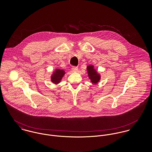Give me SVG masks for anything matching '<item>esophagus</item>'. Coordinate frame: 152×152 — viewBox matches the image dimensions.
Segmentation results:
<instances>
[{"label": "esophagus", "instance_id": "obj_1", "mask_svg": "<svg viewBox=\"0 0 152 152\" xmlns=\"http://www.w3.org/2000/svg\"><path fill=\"white\" fill-rule=\"evenodd\" d=\"M78 68L77 67V66H72V71H73V72H77L78 71Z\"/></svg>", "mask_w": 152, "mask_h": 152}]
</instances>
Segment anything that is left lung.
<instances>
[{
	"label": "left lung",
	"instance_id": "left-lung-1",
	"mask_svg": "<svg viewBox=\"0 0 152 152\" xmlns=\"http://www.w3.org/2000/svg\"><path fill=\"white\" fill-rule=\"evenodd\" d=\"M87 73L90 83L95 84L99 82L101 76V74L95 68L94 65L90 64L87 66Z\"/></svg>",
	"mask_w": 152,
	"mask_h": 152
}]
</instances>
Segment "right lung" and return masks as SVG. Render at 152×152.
<instances>
[{"instance_id": "add662e5", "label": "right lung", "mask_w": 152, "mask_h": 152, "mask_svg": "<svg viewBox=\"0 0 152 152\" xmlns=\"http://www.w3.org/2000/svg\"><path fill=\"white\" fill-rule=\"evenodd\" d=\"M65 74L64 70L60 69V68H56L52 74L50 76L51 81L56 85L58 84L62 80L64 75Z\"/></svg>"}]
</instances>
